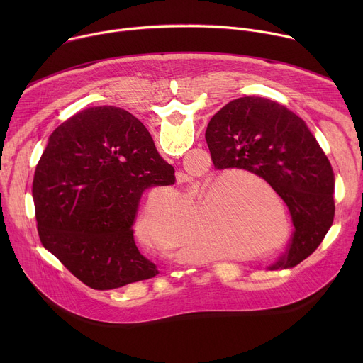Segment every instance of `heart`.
<instances>
[{
	"label": "heart",
	"instance_id": "1",
	"mask_svg": "<svg viewBox=\"0 0 363 363\" xmlns=\"http://www.w3.org/2000/svg\"><path fill=\"white\" fill-rule=\"evenodd\" d=\"M231 179L223 175L184 202L177 191L152 195L136 224L140 241L189 264L208 263L228 245L264 244L276 225L251 199L225 189Z\"/></svg>",
	"mask_w": 363,
	"mask_h": 363
}]
</instances>
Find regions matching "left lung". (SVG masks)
<instances>
[{"instance_id":"left-lung-1","label":"left lung","mask_w":363,"mask_h":363,"mask_svg":"<svg viewBox=\"0 0 363 363\" xmlns=\"http://www.w3.org/2000/svg\"><path fill=\"white\" fill-rule=\"evenodd\" d=\"M205 139L218 169L262 177L287 205L294 230L269 270L301 263L323 241L335 217V175L306 123L277 101L245 96L211 118Z\"/></svg>"}]
</instances>
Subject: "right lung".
Returning a JSON list of instances; mask_svg holds the SVG:
<instances>
[{
    "mask_svg": "<svg viewBox=\"0 0 363 363\" xmlns=\"http://www.w3.org/2000/svg\"><path fill=\"white\" fill-rule=\"evenodd\" d=\"M174 168L143 123L115 106L63 122L37 164L33 196L43 245L82 283L112 290L160 273L133 240L142 194L171 185Z\"/></svg>",
    "mask_w": 363,
    "mask_h": 363,
    "instance_id": "right-lung-1",
    "label": "right lung"
}]
</instances>
